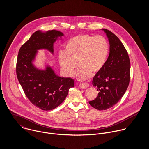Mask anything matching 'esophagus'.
<instances>
[{
	"mask_svg": "<svg viewBox=\"0 0 149 149\" xmlns=\"http://www.w3.org/2000/svg\"><path fill=\"white\" fill-rule=\"evenodd\" d=\"M79 86H80V88H81V89H86L89 86V85L87 83H80L79 84Z\"/></svg>",
	"mask_w": 149,
	"mask_h": 149,
	"instance_id": "obj_1",
	"label": "esophagus"
}]
</instances>
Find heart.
Listing matches in <instances>:
<instances>
[{
    "mask_svg": "<svg viewBox=\"0 0 149 149\" xmlns=\"http://www.w3.org/2000/svg\"><path fill=\"white\" fill-rule=\"evenodd\" d=\"M108 54V43L104 37L82 34L68 41L65 52L59 53V62L64 73L68 76L74 74L78 63L80 68L77 77L84 80L104 68Z\"/></svg>",
    "mask_w": 149,
    "mask_h": 149,
    "instance_id": "heart-1",
    "label": "heart"
}]
</instances>
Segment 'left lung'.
Wrapping results in <instances>:
<instances>
[{"label": "left lung", "instance_id": "obj_1", "mask_svg": "<svg viewBox=\"0 0 149 149\" xmlns=\"http://www.w3.org/2000/svg\"><path fill=\"white\" fill-rule=\"evenodd\" d=\"M109 43V54L104 68L93 78L92 84L99 91L97 97L89 102L98 110L115 106L126 92L130 79V61L127 52L117 36L102 29Z\"/></svg>", "mask_w": 149, "mask_h": 149}]
</instances>
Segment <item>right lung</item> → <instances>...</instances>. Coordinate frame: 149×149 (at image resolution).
Instances as JSON below:
<instances>
[{
    "label": "right lung",
    "instance_id": "obj_1",
    "mask_svg": "<svg viewBox=\"0 0 149 149\" xmlns=\"http://www.w3.org/2000/svg\"><path fill=\"white\" fill-rule=\"evenodd\" d=\"M64 34L57 30L43 33L38 30L30 37L19 49L16 66L17 76L23 90L31 103L45 111L60 106L68 95L69 89L74 87V80L56 74L47 66L45 70L33 64L38 50L46 49L53 54V44Z\"/></svg>",
    "mask_w": 149,
    "mask_h": 149
}]
</instances>
